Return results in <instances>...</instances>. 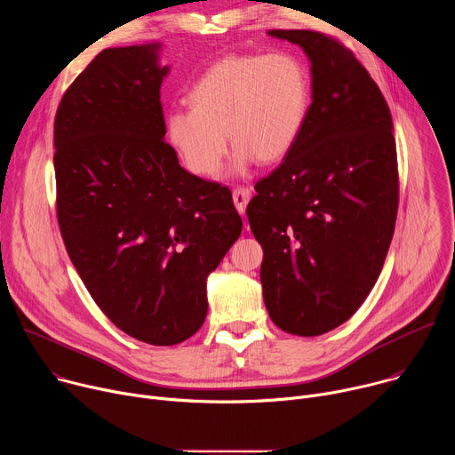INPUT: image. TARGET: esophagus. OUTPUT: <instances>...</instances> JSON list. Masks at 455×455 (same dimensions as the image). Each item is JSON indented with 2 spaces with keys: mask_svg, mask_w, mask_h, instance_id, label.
<instances>
[{
  "mask_svg": "<svg viewBox=\"0 0 455 455\" xmlns=\"http://www.w3.org/2000/svg\"><path fill=\"white\" fill-rule=\"evenodd\" d=\"M250 196H251V192H250L248 187H235L234 188L232 198H234V205H235V209L239 212H244V209H246V205L250 202Z\"/></svg>",
  "mask_w": 455,
  "mask_h": 455,
  "instance_id": "34e87169",
  "label": "esophagus"
}]
</instances>
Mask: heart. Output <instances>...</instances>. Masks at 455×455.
<instances>
[{
	"label": "heart",
	"instance_id": "b5f03b06",
	"mask_svg": "<svg viewBox=\"0 0 455 455\" xmlns=\"http://www.w3.org/2000/svg\"><path fill=\"white\" fill-rule=\"evenodd\" d=\"M190 109L167 116V139L194 174L220 172L228 140L237 148L235 167L251 158L283 160L297 144L311 108L306 64L290 52L228 55L188 90Z\"/></svg>",
	"mask_w": 455,
	"mask_h": 455
}]
</instances>
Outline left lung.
Wrapping results in <instances>:
<instances>
[{
    "label": "left lung",
    "instance_id": "1",
    "mask_svg": "<svg viewBox=\"0 0 455 455\" xmlns=\"http://www.w3.org/2000/svg\"><path fill=\"white\" fill-rule=\"evenodd\" d=\"M311 60L313 102L283 164L255 183L246 216L265 250L261 283L277 328L318 337L371 293L393 241L400 178L393 118L363 64L316 30H270Z\"/></svg>",
    "mask_w": 455,
    "mask_h": 455
}]
</instances>
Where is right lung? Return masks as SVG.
Masks as SVG:
<instances>
[{
	"label": "right lung",
	"mask_w": 455,
	"mask_h": 455,
	"mask_svg": "<svg viewBox=\"0 0 455 455\" xmlns=\"http://www.w3.org/2000/svg\"><path fill=\"white\" fill-rule=\"evenodd\" d=\"M156 44L102 50L53 120L59 230L125 335L174 346L207 316V275L237 241L232 192L187 172L165 137Z\"/></svg>",
	"instance_id": "obj_1"
}]
</instances>
